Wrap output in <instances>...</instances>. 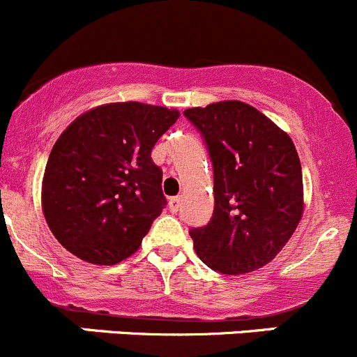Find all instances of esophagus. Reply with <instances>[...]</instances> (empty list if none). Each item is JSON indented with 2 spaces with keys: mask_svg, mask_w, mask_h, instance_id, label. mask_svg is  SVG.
Segmentation results:
<instances>
[{
  "mask_svg": "<svg viewBox=\"0 0 357 357\" xmlns=\"http://www.w3.org/2000/svg\"><path fill=\"white\" fill-rule=\"evenodd\" d=\"M168 208H170L172 213H177L180 208V197H170V201H168Z\"/></svg>",
  "mask_w": 357,
  "mask_h": 357,
  "instance_id": "1",
  "label": "esophagus"
}]
</instances>
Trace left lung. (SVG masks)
Returning a JSON list of instances; mask_svg holds the SVG:
<instances>
[{
  "mask_svg": "<svg viewBox=\"0 0 357 357\" xmlns=\"http://www.w3.org/2000/svg\"><path fill=\"white\" fill-rule=\"evenodd\" d=\"M183 114L203 133L213 161V217L190 231L197 257L231 276L267 266L303 215L302 167L294 140L241 100L190 107Z\"/></svg>",
  "mask_w": 357,
  "mask_h": 357,
  "instance_id": "8db88e82",
  "label": "left lung"
}]
</instances>
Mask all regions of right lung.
<instances>
[{"label":"right lung","mask_w":357,"mask_h":357,"mask_svg":"<svg viewBox=\"0 0 357 357\" xmlns=\"http://www.w3.org/2000/svg\"><path fill=\"white\" fill-rule=\"evenodd\" d=\"M178 116L161 105L111 102L60 133L45 168L41 208L67 252L114 266L140 248L167 204L151 151Z\"/></svg>","instance_id":"obj_1"}]
</instances>
